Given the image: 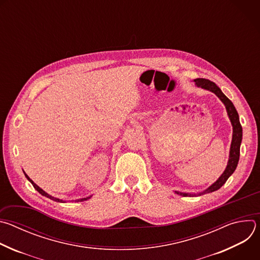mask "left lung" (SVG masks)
<instances>
[{"instance_id":"1","label":"left lung","mask_w":260,"mask_h":260,"mask_svg":"<svg viewBox=\"0 0 260 260\" xmlns=\"http://www.w3.org/2000/svg\"><path fill=\"white\" fill-rule=\"evenodd\" d=\"M194 82L199 87H202V88H205V89H208V90L214 92L222 101V103L225 105L229 117H230V119L232 121V124H233V127H234L233 141H232V146H231L230 159H229L228 167H226L225 171L223 172V174L220 176V178L214 184H212L207 190L200 193V196H201V194H204V193H209V192H213V191L218 190L222 186V185H223L228 181V179L231 177V175L237 169L239 158H240V146H241V142H242L243 129H242V125L240 123L239 114L237 112V110H236L234 104L223 92L221 91V89L214 82L210 81L209 79H204V78L194 79ZM176 193L184 196V197L193 196V194H187V193H181V192H177V191H176Z\"/></svg>"}]
</instances>
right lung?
Segmentation results:
<instances>
[{
  "mask_svg": "<svg viewBox=\"0 0 260 260\" xmlns=\"http://www.w3.org/2000/svg\"><path fill=\"white\" fill-rule=\"evenodd\" d=\"M24 175H25L26 179H27V180H28V181H29V182H30V183L32 184V186H34V188H35V189H36L37 191H38L39 193H41L42 196H44V197H46V198H48V199H50V200H52V201H55V202H62L61 200H59V199H56V198H53V197L49 196L48 193H46V192H45L44 190H42V189H41V188H40V187L38 186V185H36V184H35V183H34V182H32V181H31V180L29 179V177H28V176H27V175H26L25 173H24ZM87 199H88V198H87ZM87 199H82L81 201H84V200H87ZM62 203H63V202H62Z\"/></svg>",
  "mask_w": 260,
  "mask_h": 260,
  "instance_id": "right-lung-1",
  "label": "right lung"
}]
</instances>
